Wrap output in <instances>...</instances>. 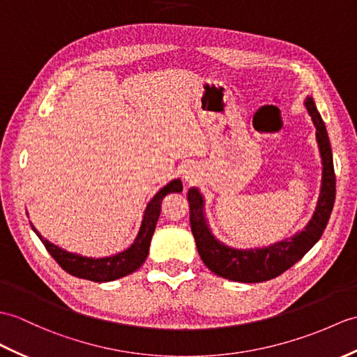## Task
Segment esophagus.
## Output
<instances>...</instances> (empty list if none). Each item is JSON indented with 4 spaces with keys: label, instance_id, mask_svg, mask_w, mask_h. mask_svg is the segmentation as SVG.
<instances>
[{
    "label": "esophagus",
    "instance_id": "1",
    "mask_svg": "<svg viewBox=\"0 0 357 357\" xmlns=\"http://www.w3.org/2000/svg\"><path fill=\"white\" fill-rule=\"evenodd\" d=\"M184 179H185L187 184L190 185V184H193V182L196 181V175H195V173H193L192 170H188V172L184 173Z\"/></svg>",
    "mask_w": 357,
    "mask_h": 357
}]
</instances>
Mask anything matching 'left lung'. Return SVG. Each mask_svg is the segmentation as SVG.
Segmentation results:
<instances>
[{
    "label": "left lung",
    "mask_w": 357,
    "mask_h": 357,
    "mask_svg": "<svg viewBox=\"0 0 357 357\" xmlns=\"http://www.w3.org/2000/svg\"><path fill=\"white\" fill-rule=\"evenodd\" d=\"M312 121L317 128V141L322 160V185L317 210L301 233L261 250H234L220 243L211 234L204 216V197L197 188L187 193L190 205V227L196 240L197 252L205 266L219 277L238 281V283H261L281 275L310 251L318 242L328 223L336 197V176L333 167L330 139L321 115L312 97L304 102Z\"/></svg>",
    "instance_id": "obj_1"
}]
</instances>
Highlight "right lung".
Listing matches in <instances>:
<instances>
[{
  "label": "right lung",
  "instance_id": "right-lung-1",
  "mask_svg": "<svg viewBox=\"0 0 357 357\" xmlns=\"http://www.w3.org/2000/svg\"><path fill=\"white\" fill-rule=\"evenodd\" d=\"M182 192V182L179 179L172 181L170 184L161 188L158 193L153 196V199L149 202L143 223H141L139 233L126 251L120 254H115L111 257H105V259H89V257H82L79 254L66 252L62 248L50 243L40 236L36 228L31 225L33 231L38 234L40 242L44 243L45 250L50 255L59 263V266L70 273L73 277H79L84 280L96 281V283H105V281H114L121 277H126L129 273L135 272L141 264L144 263L149 254V246H151V240L153 236V231L158 222L160 213H161V202L165 195L169 193H181Z\"/></svg>",
  "mask_w": 357,
  "mask_h": 357
}]
</instances>
